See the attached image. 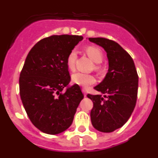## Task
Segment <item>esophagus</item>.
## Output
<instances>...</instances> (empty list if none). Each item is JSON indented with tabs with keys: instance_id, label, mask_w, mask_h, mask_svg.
<instances>
[{
	"instance_id": "esophagus-1",
	"label": "esophagus",
	"mask_w": 158,
	"mask_h": 158,
	"mask_svg": "<svg viewBox=\"0 0 158 158\" xmlns=\"http://www.w3.org/2000/svg\"><path fill=\"white\" fill-rule=\"evenodd\" d=\"M82 92H83L84 95H85V96H86V95H87V91H86V89H82Z\"/></svg>"
}]
</instances>
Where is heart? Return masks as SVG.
<instances>
[{"mask_svg": "<svg viewBox=\"0 0 158 158\" xmlns=\"http://www.w3.org/2000/svg\"><path fill=\"white\" fill-rule=\"evenodd\" d=\"M85 51L89 57L96 63H100L103 60V53L98 47H88ZM77 52L76 50H72L69 53L66 58V65L69 69H73L75 66ZM96 69H99L98 65H96ZM72 82L74 85H79L83 88H88L96 82V78L94 76L83 73H76L72 75Z\"/></svg>", "mask_w": 158, "mask_h": 158, "instance_id": "b5f03b06", "label": "heart"}]
</instances>
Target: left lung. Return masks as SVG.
<instances>
[{
  "label": "left lung",
  "mask_w": 158,
  "mask_h": 158,
  "mask_svg": "<svg viewBox=\"0 0 158 158\" xmlns=\"http://www.w3.org/2000/svg\"><path fill=\"white\" fill-rule=\"evenodd\" d=\"M107 52L108 72L94 87L102 95L88 94L93 102L90 116L97 131L109 133L122 127L133 112L137 101L139 76L129 54L119 44L105 38H89Z\"/></svg>",
  "instance_id": "8db88e82"
}]
</instances>
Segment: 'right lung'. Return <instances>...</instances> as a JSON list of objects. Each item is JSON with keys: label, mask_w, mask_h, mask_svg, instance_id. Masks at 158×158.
Returning a JSON list of instances; mask_svg holds the SVG:
<instances>
[{"label": "right lung", "mask_w": 158, "mask_h": 158, "mask_svg": "<svg viewBox=\"0 0 158 158\" xmlns=\"http://www.w3.org/2000/svg\"><path fill=\"white\" fill-rule=\"evenodd\" d=\"M82 40V36L69 35L44 38L25 60L19 95L31 122L43 133L57 135L68 129L84 98L77 85L62 93L70 81L66 58Z\"/></svg>", "instance_id": "1"}]
</instances>
